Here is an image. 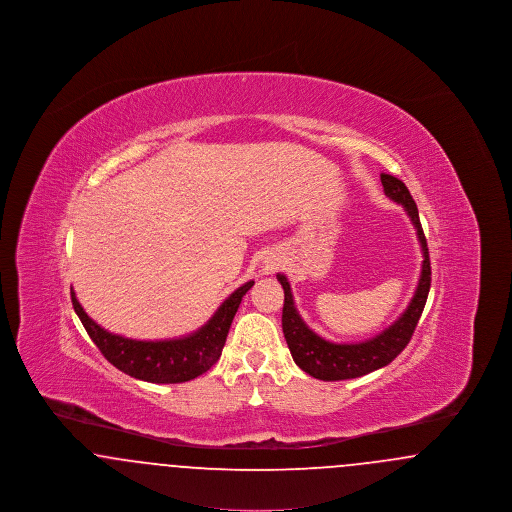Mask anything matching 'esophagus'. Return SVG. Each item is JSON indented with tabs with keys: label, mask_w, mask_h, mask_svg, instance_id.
I'll list each match as a JSON object with an SVG mask.
<instances>
[{
	"label": "esophagus",
	"mask_w": 512,
	"mask_h": 512,
	"mask_svg": "<svg viewBox=\"0 0 512 512\" xmlns=\"http://www.w3.org/2000/svg\"><path fill=\"white\" fill-rule=\"evenodd\" d=\"M267 268H270V270H272V268H274V265H270V267H267Z\"/></svg>",
	"instance_id": "1"
}]
</instances>
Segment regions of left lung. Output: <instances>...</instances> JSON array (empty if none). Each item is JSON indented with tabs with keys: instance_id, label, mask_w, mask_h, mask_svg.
I'll use <instances>...</instances> for the list:
<instances>
[{
	"instance_id": "obj_1",
	"label": "left lung",
	"mask_w": 512,
	"mask_h": 512,
	"mask_svg": "<svg viewBox=\"0 0 512 512\" xmlns=\"http://www.w3.org/2000/svg\"><path fill=\"white\" fill-rule=\"evenodd\" d=\"M380 180L384 186V194L405 207L409 219L416 228V236L424 257L413 299L405 309V313L397 318L390 328H386L384 332H380L370 340L359 341V343H332L324 340L303 322V318L299 317L293 303L292 288L288 278L284 274L276 276L284 288L282 330H284V338L288 341L293 361L301 370L324 382L359 378L372 370L390 365L413 338L414 328L424 311L428 292H430V282H432L430 255H428V244L420 226L413 195L399 178L391 174L382 172Z\"/></svg>"
}]
</instances>
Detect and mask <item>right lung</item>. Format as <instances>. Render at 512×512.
I'll use <instances>...</instances> for the list:
<instances>
[{
  "instance_id": "1",
  "label": "right lung",
  "mask_w": 512,
  "mask_h": 512,
  "mask_svg": "<svg viewBox=\"0 0 512 512\" xmlns=\"http://www.w3.org/2000/svg\"><path fill=\"white\" fill-rule=\"evenodd\" d=\"M253 284V280L245 282L244 286L226 297L207 324H203L194 334L178 340L140 341L111 334L86 315L74 290H71V299L74 313L111 365L132 378L151 384H180L194 380L219 361L230 324L242 303V297Z\"/></svg>"
}]
</instances>
